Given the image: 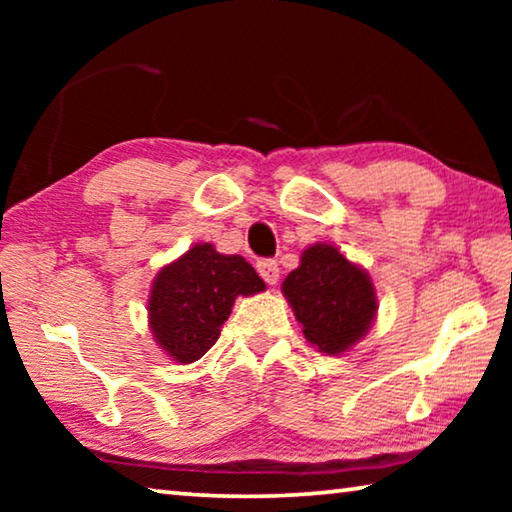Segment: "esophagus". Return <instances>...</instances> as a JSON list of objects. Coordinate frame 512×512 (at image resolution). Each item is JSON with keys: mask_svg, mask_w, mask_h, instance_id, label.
<instances>
[{"mask_svg": "<svg viewBox=\"0 0 512 512\" xmlns=\"http://www.w3.org/2000/svg\"><path fill=\"white\" fill-rule=\"evenodd\" d=\"M257 271L264 277V282L271 284V287L277 280H280V268H277L275 259H262V262L257 264Z\"/></svg>", "mask_w": 512, "mask_h": 512, "instance_id": "esophagus-1", "label": "esophagus"}]
</instances>
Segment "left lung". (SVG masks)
Wrapping results in <instances>:
<instances>
[{"mask_svg": "<svg viewBox=\"0 0 512 512\" xmlns=\"http://www.w3.org/2000/svg\"><path fill=\"white\" fill-rule=\"evenodd\" d=\"M282 293L305 339L325 354H341L361 341L377 314L368 273L336 246L314 244L282 282Z\"/></svg>", "mask_w": 512, "mask_h": 512, "instance_id": "left-lung-1", "label": "left lung"}]
</instances>
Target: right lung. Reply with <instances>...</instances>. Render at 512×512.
<instances>
[{"mask_svg": "<svg viewBox=\"0 0 512 512\" xmlns=\"http://www.w3.org/2000/svg\"><path fill=\"white\" fill-rule=\"evenodd\" d=\"M264 289V280L244 257L216 253L212 244H196L153 280L151 332L173 361L194 363L219 339L237 296Z\"/></svg>", "mask_w": 512, "mask_h": 512, "instance_id": "add662e5", "label": "right lung"}]
</instances>
